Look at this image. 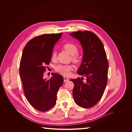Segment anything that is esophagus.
Listing matches in <instances>:
<instances>
[{
	"label": "esophagus",
	"instance_id": "34e87169",
	"mask_svg": "<svg viewBox=\"0 0 132 132\" xmlns=\"http://www.w3.org/2000/svg\"><path fill=\"white\" fill-rule=\"evenodd\" d=\"M63 78H64V82H66V81H69V79H68V78H67V77H63Z\"/></svg>",
	"mask_w": 132,
	"mask_h": 132
}]
</instances>
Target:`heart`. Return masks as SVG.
Returning <instances> with one entry per match:
<instances>
[{"label": "heart", "mask_w": 132, "mask_h": 132, "mask_svg": "<svg viewBox=\"0 0 132 132\" xmlns=\"http://www.w3.org/2000/svg\"><path fill=\"white\" fill-rule=\"evenodd\" d=\"M63 48L66 50L71 55H73L72 60L75 63H79L81 61V58L78 54H75L78 51V47L73 43H67L63 45ZM52 59L55 60L57 58V53L53 51L51 56ZM73 69L71 65H59L55 67V70L63 75H69Z\"/></svg>", "instance_id": "b5f03b06"}]
</instances>
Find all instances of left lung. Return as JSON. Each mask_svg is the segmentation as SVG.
Wrapping results in <instances>:
<instances>
[{"label": "left lung", "instance_id": "8db88e82", "mask_svg": "<svg viewBox=\"0 0 132 132\" xmlns=\"http://www.w3.org/2000/svg\"><path fill=\"white\" fill-rule=\"evenodd\" d=\"M77 38L82 47L84 55L77 73L86 78L71 79L74 87V100L78 105L91 108L100 100L107 82L109 62L102 42L96 35L89 31L70 34Z\"/></svg>", "mask_w": 132, "mask_h": 132}]
</instances>
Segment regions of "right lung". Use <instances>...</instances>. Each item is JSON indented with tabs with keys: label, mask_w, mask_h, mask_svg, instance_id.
Here are the masks:
<instances>
[{
	"label": "right lung",
	"mask_w": 132,
	"mask_h": 132,
	"mask_svg": "<svg viewBox=\"0 0 132 132\" xmlns=\"http://www.w3.org/2000/svg\"><path fill=\"white\" fill-rule=\"evenodd\" d=\"M62 34L36 36L27 43L22 52L19 73L23 93L30 105L39 111H47L55 105L57 92L64 81L62 76L56 73L50 80L43 79L54 45Z\"/></svg>",
	"instance_id": "right-lung-1"
}]
</instances>
